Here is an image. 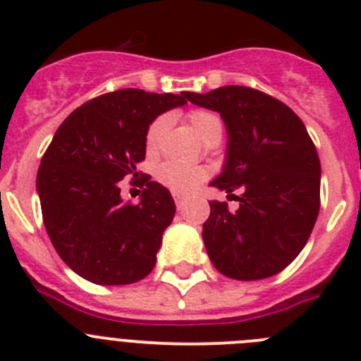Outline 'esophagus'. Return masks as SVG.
Returning a JSON list of instances; mask_svg holds the SVG:
<instances>
[{
	"mask_svg": "<svg viewBox=\"0 0 361 361\" xmlns=\"http://www.w3.org/2000/svg\"><path fill=\"white\" fill-rule=\"evenodd\" d=\"M175 197V204H177V208L180 209L183 208V204H184V197H180V195H173Z\"/></svg>",
	"mask_w": 361,
	"mask_h": 361,
	"instance_id": "34e87169",
	"label": "esophagus"
}]
</instances>
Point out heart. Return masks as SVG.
<instances>
[{"mask_svg": "<svg viewBox=\"0 0 361 361\" xmlns=\"http://www.w3.org/2000/svg\"><path fill=\"white\" fill-rule=\"evenodd\" d=\"M191 128L195 130L200 139H209L212 135H222V119L216 116L215 111L209 110H191L188 114ZM166 130V117H157L149 123L146 130V149L148 153H155L161 148L162 137ZM208 171L202 166L186 164L180 161H166L155 171L157 183L168 188L177 195H188L193 190L200 186L206 180Z\"/></svg>", "mask_w": 361, "mask_h": 361, "instance_id": "b5f03b06", "label": "heart"}]
</instances>
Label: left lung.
Wrapping results in <instances>:
<instances>
[{
	"mask_svg": "<svg viewBox=\"0 0 361 361\" xmlns=\"http://www.w3.org/2000/svg\"><path fill=\"white\" fill-rule=\"evenodd\" d=\"M186 99L224 119L228 155L212 186L240 202L237 212H229L226 202H209L202 226L209 260L235 280L276 275L304 250L320 212L314 142L288 104L250 86L186 92Z\"/></svg>",
	"mask_w": 361,
	"mask_h": 361,
	"instance_id": "1",
	"label": "left lung"
}]
</instances>
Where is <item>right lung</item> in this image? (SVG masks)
Listing matches in <instances>:
<instances>
[{
    "mask_svg": "<svg viewBox=\"0 0 361 361\" xmlns=\"http://www.w3.org/2000/svg\"><path fill=\"white\" fill-rule=\"evenodd\" d=\"M184 103L186 92L123 88L86 101L57 128L36 188L50 242L82 279L124 286L155 267L162 233L175 215L171 193L145 173L141 202H123L119 180L139 175L149 123Z\"/></svg>",
    "mask_w": 361,
    "mask_h": 361,
    "instance_id": "obj_1",
    "label": "right lung"
}]
</instances>
